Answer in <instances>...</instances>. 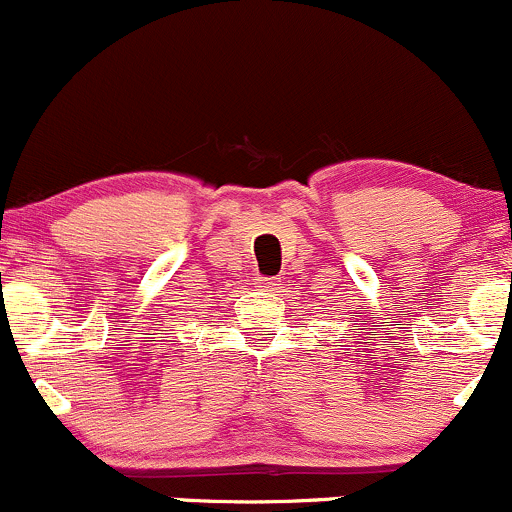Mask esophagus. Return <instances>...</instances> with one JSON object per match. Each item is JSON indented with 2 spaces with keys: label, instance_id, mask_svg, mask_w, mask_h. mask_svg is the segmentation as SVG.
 Masks as SVG:
<instances>
[{
  "label": "esophagus",
  "instance_id": "1",
  "mask_svg": "<svg viewBox=\"0 0 512 512\" xmlns=\"http://www.w3.org/2000/svg\"><path fill=\"white\" fill-rule=\"evenodd\" d=\"M274 281L272 279H264V276H257L255 279V289H260V291H274Z\"/></svg>",
  "mask_w": 512,
  "mask_h": 512
}]
</instances>
